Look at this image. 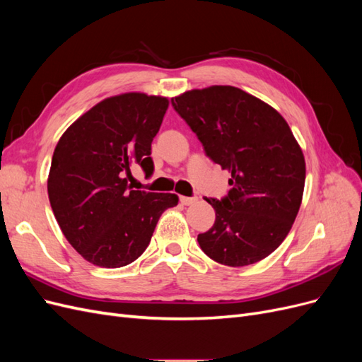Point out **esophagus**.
Segmentation results:
<instances>
[{
  "label": "esophagus",
  "mask_w": 362,
  "mask_h": 362,
  "mask_svg": "<svg viewBox=\"0 0 362 362\" xmlns=\"http://www.w3.org/2000/svg\"><path fill=\"white\" fill-rule=\"evenodd\" d=\"M196 201H198V198H196V196H193V198H189V196H181V198H180V202L182 205H192Z\"/></svg>",
  "instance_id": "esophagus-1"
}]
</instances>
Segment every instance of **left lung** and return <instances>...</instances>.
I'll return each instance as SVG.
<instances>
[{
  "mask_svg": "<svg viewBox=\"0 0 362 362\" xmlns=\"http://www.w3.org/2000/svg\"><path fill=\"white\" fill-rule=\"evenodd\" d=\"M172 105L206 156L231 172L228 196L205 198L216 222L198 235L201 249L231 267L264 259L288 235L305 187V157L287 120L234 86L187 90Z\"/></svg>",
  "mask_w": 362,
  "mask_h": 362,
  "instance_id": "obj_1",
  "label": "left lung"
}]
</instances>
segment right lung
<instances>
[{"instance_id": "right-lung-1", "label": "right lung", "mask_w": 362, "mask_h": 362, "mask_svg": "<svg viewBox=\"0 0 362 362\" xmlns=\"http://www.w3.org/2000/svg\"><path fill=\"white\" fill-rule=\"evenodd\" d=\"M169 107L164 96L128 92L105 98L64 131L54 149L48 198L63 235L98 267L136 261L148 247L175 193L133 190L139 164L152 172L151 144Z\"/></svg>"}]
</instances>
